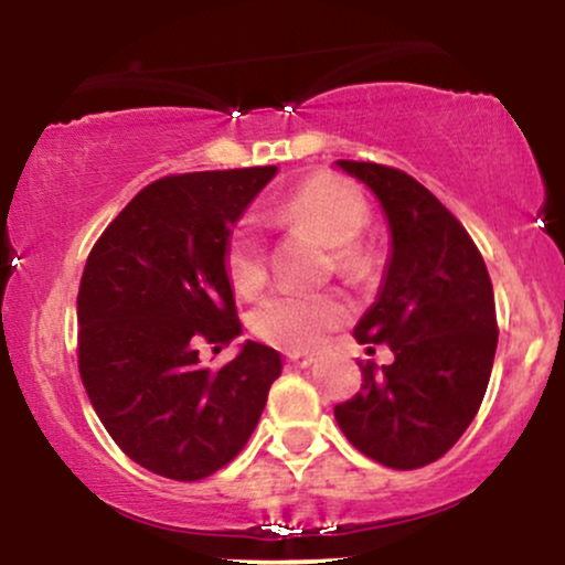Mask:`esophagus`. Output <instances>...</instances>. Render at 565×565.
I'll return each mask as SVG.
<instances>
[{"label": "esophagus", "instance_id": "obj_1", "mask_svg": "<svg viewBox=\"0 0 565 565\" xmlns=\"http://www.w3.org/2000/svg\"><path fill=\"white\" fill-rule=\"evenodd\" d=\"M287 364L305 369V366H313V364H316V359H313V355H300V353H289V355H287Z\"/></svg>", "mask_w": 565, "mask_h": 565}]
</instances>
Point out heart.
<instances>
[{"mask_svg": "<svg viewBox=\"0 0 565 565\" xmlns=\"http://www.w3.org/2000/svg\"><path fill=\"white\" fill-rule=\"evenodd\" d=\"M270 223L281 228L310 231L319 242L334 249L337 268L355 270L361 252L355 242L369 225V206L364 196L345 180L316 178L295 191L270 212ZM225 270L238 295H255L263 289L268 268L260 233L252 223L233 231L225 249ZM345 319L340 297L321 291H278L252 310L249 327L257 340L278 350L300 353L319 348L334 327Z\"/></svg>", "mask_w": 565, "mask_h": 565, "instance_id": "1", "label": "heart"}]
</instances>
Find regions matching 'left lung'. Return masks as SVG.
<instances>
[{
    "mask_svg": "<svg viewBox=\"0 0 565 565\" xmlns=\"http://www.w3.org/2000/svg\"><path fill=\"white\" fill-rule=\"evenodd\" d=\"M337 167L377 196L391 228L377 300L353 337L395 355L382 369L361 364L364 385L334 406L337 425L385 468H425L457 444L483 401L499 334L494 289L468 231L425 185L372 161Z\"/></svg>",
    "mask_w": 565,
    "mask_h": 565,
    "instance_id": "8db88e82",
    "label": "left lung"
}]
</instances>
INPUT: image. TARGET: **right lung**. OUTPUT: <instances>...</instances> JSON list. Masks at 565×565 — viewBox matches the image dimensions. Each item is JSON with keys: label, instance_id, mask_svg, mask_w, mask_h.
I'll use <instances>...</instances> for the list:
<instances>
[{"label": "right lung", "instance_id": "1", "mask_svg": "<svg viewBox=\"0 0 565 565\" xmlns=\"http://www.w3.org/2000/svg\"><path fill=\"white\" fill-rule=\"evenodd\" d=\"M276 172L161 178L119 212L84 265V391L119 449L157 476L201 481L228 465L281 374V355L252 340L217 372L199 361L201 342L228 345L242 334L225 249Z\"/></svg>", "mask_w": 565, "mask_h": 565}]
</instances>
